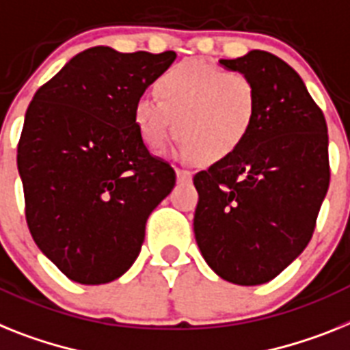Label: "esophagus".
<instances>
[{
    "label": "esophagus",
    "instance_id": "1",
    "mask_svg": "<svg viewBox=\"0 0 350 350\" xmlns=\"http://www.w3.org/2000/svg\"><path fill=\"white\" fill-rule=\"evenodd\" d=\"M176 176H178V181L180 183H190L192 181V172L185 169H176Z\"/></svg>",
    "mask_w": 350,
    "mask_h": 350
}]
</instances>
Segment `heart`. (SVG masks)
<instances>
[{
  "label": "heart",
  "instance_id": "obj_1",
  "mask_svg": "<svg viewBox=\"0 0 350 350\" xmlns=\"http://www.w3.org/2000/svg\"><path fill=\"white\" fill-rule=\"evenodd\" d=\"M158 101L140 98L133 120L149 149H160L174 133L181 152L201 163L233 157L256 119V89L239 70L187 60L167 69L154 83Z\"/></svg>",
  "mask_w": 350,
  "mask_h": 350
}]
</instances>
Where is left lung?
<instances>
[{"label":"left lung","mask_w":350,"mask_h":350,"mask_svg":"<svg viewBox=\"0 0 350 350\" xmlns=\"http://www.w3.org/2000/svg\"><path fill=\"white\" fill-rule=\"evenodd\" d=\"M219 62L252 81L256 119L233 157L193 176V233L217 275L252 286L274 280L311 240L329 189L327 124L301 76L272 53Z\"/></svg>","instance_id":"1"}]
</instances>
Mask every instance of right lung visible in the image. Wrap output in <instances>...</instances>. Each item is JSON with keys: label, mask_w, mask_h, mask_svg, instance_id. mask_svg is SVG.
Wrapping results in <instances>:
<instances>
[{"label": "right lung", "mask_w": 350, "mask_h": 350, "mask_svg": "<svg viewBox=\"0 0 350 350\" xmlns=\"http://www.w3.org/2000/svg\"><path fill=\"white\" fill-rule=\"evenodd\" d=\"M174 58L85 49L26 110L17 146L26 222L37 247L76 283L124 274L148 217L174 189V169L148 151L133 120L135 103Z\"/></svg>", "instance_id": "1"}]
</instances>
